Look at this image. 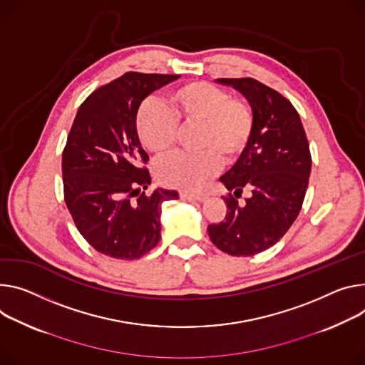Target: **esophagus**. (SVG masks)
<instances>
[{
    "label": "esophagus",
    "instance_id": "esophagus-1",
    "mask_svg": "<svg viewBox=\"0 0 365 365\" xmlns=\"http://www.w3.org/2000/svg\"><path fill=\"white\" fill-rule=\"evenodd\" d=\"M182 200L187 201H205L207 200V193H190V192H180Z\"/></svg>",
    "mask_w": 365,
    "mask_h": 365
}]
</instances>
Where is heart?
Returning a JSON list of instances; mask_svg holds the SVG:
<instances>
[{"instance_id":"1","label":"heart","mask_w":365,"mask_h":365,"mask_svg":"<svg viewBox=\"0 0 365 365\" xmlns=\"http://www.w3.org/2000/svg\"><path fill=\"white\" fill-rule=\"evenodd\" d=\"M178 125H197L190 153L175 154L157 168V179L183 190L202 187L221 163L236 161L247 148L255 113L250 103L205 81H190L169 91L164 105L144 102L135 118L137 134L153 154L169 153L178 137Z\"/></svg>"}]
</instances>
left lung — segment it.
Here are the masks:
<instances>
[{
    "mask_svg": "<svg viewBox=\"0 0 365 365\" xmlns=\"http://www.w3.org/2000/svg\"><path fill=\"white\" fill-rule=\"evenodd\" d=\"M233 86L255 113L252 140L220 180L227 187L224 221L208 225L211 242L231 256H253L282 239L300 214L312 170V154L300 115L277 90L245 78H218ZM245 188L252 195L245 205Z\"/></svg>",
    "mask_w": 365,
    "mask_h": 365,
    "instance_id": "obj_1",
    "label": "left lung"
}]
</instances>
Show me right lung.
Returning <instances> with one entry per match:
<instances>
[{"label": "right lung", "instance_id": "1", "mask_svg": "<svg viewBox=\"0 0 365 365\" xmlns=\"http://www.w3.org/2000/svg\"><path fill=\"white\" fill-rule=\"evenodd\" d=\"M173 74L125 73L81 103L62 151L63 200L86 242L115 259H140L160 242L161 204L176 190L155 189L135 118L144 98L178 80Z\"/></svg>", "mask_w": 365, "mask_h": 365}]
</instances>
